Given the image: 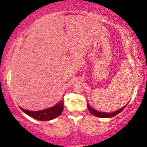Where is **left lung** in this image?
<instances>
[{
    "instance_id": "1",
    "label": "left lung",
    "mask_w": 147,
    "mask_h": 147,
    "mask_svg": "<svg viewBox=\"0 0 147 147\" xmlns=\"http://www.w3.org/2000/svg\"><path fill=\"white\" fill-rule=\"evenodd\" d=\"M126 106L123 107V108H121V109L117 110L116 111L113 112V113H103V112L98 111H96V110L93 109V108H91L90 106H89V105H88V110H89V111L90 112V113H92V115H94L95 116H97V117L111 118V117H113V116H115L116 115L119 114L120 112H121L122 111H123V110L125 108H126Z\"/></svg>"
}]
</instances>
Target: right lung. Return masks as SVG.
Listing matches in <instances>:
<instances>
[{
  "label": "right lung",
  "instance_id": "right-lung-1",
  "mask_svg": "<svg viewBox=\"0 0 147 147\" xmlns=\"http://www.w3.org/2000/svg\"><path fill=\"white\" fill-rule=\"evenodd\" d=\"M63 105V100H61L55 106L39 111H30L21 107L20 108L22 110V111L34 119L39 121H49L58 117L62 113L64 109Z\"/></svg>",
  "mask_w": 147,
  "mask_h": 147
}]
</instances>
